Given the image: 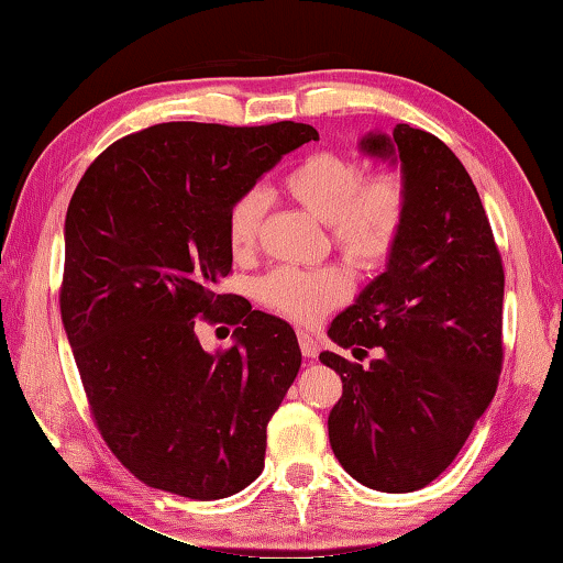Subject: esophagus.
Listing matches in <instances>:
<instances>
[{
	"instance_id": "34e87169",
	"label": "esophagus",
	"mask_w": 563,
	"mask_h": 563,
	"mask_svg": "<svg viewBox=\"0 0 563 563\" xmlns=\"http://www.w3.org/2000/svg\"><path fill=\"white\" fill-rule=\"evenodd\" d=\"M299 346H301V353L307 358H317L319 356V341L309 336L307 331H299Z\"/></svg>"
}]
</instances>
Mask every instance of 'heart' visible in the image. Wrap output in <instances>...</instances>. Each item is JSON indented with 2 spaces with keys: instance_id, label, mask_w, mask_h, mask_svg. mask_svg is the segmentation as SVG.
Instances as JSON below:
<instances>
[{
  "instance_id": "heart-1",
  "label": "heart",
  "mask_w": 563,
  "mask_h": 563,
  "mask_svg": "<svg viewBox=\"0 0 563 563\" xmlns=\"http://www.w3.org/2000/svg\"><path fill=\"white\" fill-rule=\"evenodd\" d=\"M284 190L319 222L329 224L336 250L358 269H373L396 250L408 212V187L400 173L383 170L363 180L356 161L336 153H317L294 167ZM269 207L262 187L236 197L227 214L232 254L254 250ZM351 282L341 269H294L282 266L260 279L256 297L294 321L311 323L349 297Z\"/></svg>"
}]
</instances>
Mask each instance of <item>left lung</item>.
<instances>
[{"label": "left lung", "mask_w": 563, "mask_h": 563, "mask_svg": "<svg viewBox=\"0 0 563 563\" xmlns=\"http://www.w3.org/2000/svg\"><path fill=\"white\" fill-rule=\"evenodd\" d=\"M400 165L408 212L386 272L329 327L368 366L323 351L343 396L329 416L341 467L378 492H416L442 475L495 398L505 269L477 187L457 155L420 128L361 137Z\"/></svg>", "instance_id": "8db88e82"}]
</instances>
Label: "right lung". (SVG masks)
<instances>
[{
    "label": "right lung",
    "instance_id": "obj_1",
    "mask_svg": "<svg viewBox=\"0 0 563 563\" xmlns=\"http://www.w3.org/2000/svg\"><path fill=\"white\" fill-rule=\"evenodd\" d=\"M319 141L307 123H157L96 157L68 202L62 321L113 455L147 487L236 495L262 475L266 422L301 366L287 321L217 294L227 214L264 173ZM235 327L205 352L194 319Z\"/></svg>",
    "mask_w": 563,
    "mask_h": 563
}]
</instances>
